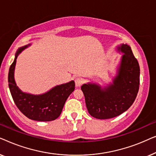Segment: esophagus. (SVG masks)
<instances>
[{"mask_svg": "<svg viewBox=\"0 0 156 156\" xmlns=\"http://www.w3.org/2000/svg\"><path fill=\"white\" fill-rule=\"evenodd\" d=\"M82 84H83V81L82 79H80V78L75 79V85L76 87H80Z\"/></svg>", "mask_w": 156, "mask_h": 156, "instance_id": "1", "label": "esophagus"}]
</instances>
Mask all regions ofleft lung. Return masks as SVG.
Listing matches in <instances>:
<instances>
[{"label":"left lung","instance_id":"obj_1","mask_svg":"<svg viewBox=\"0 0 156 156\" xmlns=\"http://www.w3.org/2000/svg\"><path fill=\"white\" fill-rule=\"evenodd\" d=\"M118 50L123 54L118 74L112 84L101 88L93 83L81 87L87 110L99 119L116 117L129 109L135 101L140 84V67L131 47L122 44Z\"/></svg>","mask_w":156,"mask_h":156}]
</instances>
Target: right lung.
<instances>
[{
    "mask_svg": "<svg viewBox=\"0 0 156 156\" xmlns=\"http://www.w3.org/2000/svg\"><path fill=\"white\" fill-rule=\"evenodd\" d=\"M30 44L21 47L17 51L15 59L8 72V86L12 99L18 109L32 120L50 121L55 120L61 114L66 100L74 90V81L57 85L48 92L40 95L24 93L18 88L15 82L14 71L16 59L23 50Z\"/></svg>",
    "mask_w": 156,
    "mask_h": 156,
    "instance_id": "right-lung-1",
    "label": "right lung"
}]
</instances>
